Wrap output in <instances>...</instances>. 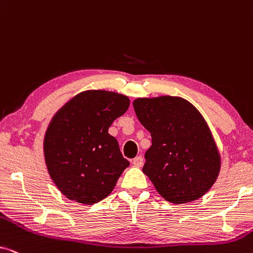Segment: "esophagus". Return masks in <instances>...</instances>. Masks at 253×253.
Returning <instances> with one entry per match:
<instances>
[{
	"label": "esophagus",
	"mask_w": 253,
	"mask_h": 253,
	"mask_svg": "<svg viewBox=\"0 0 253 253\" xmlns=\"http://www.w3.org/2000/svg\"><path fill=\"white\" fill-rule=\"evenodd\" d=\"M143 162H144L143 157H141V155H138V157H136L132 160V165L134 166V167L139 168V167H141V166H143Z\"/></svg>",
	"instance_id": "34e87169"
}]
</instances>
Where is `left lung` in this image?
I'll list each match as a JSON object with an SVG mask.
<instances>
[{
	"label": "left lung",
	"instance_id": "1",
	"mask_svg": "<svg viewBox=\"0 0 253 253\" xmlns=\"http://www.w3.org/2000/svg\"><path fill=\"white\" fill-rule=\"evenodd\" d=\"M134 113L152 136L143 171L172 204L200 198L220 171V154L210 127L191 103L177 96L137 99Z\"/></svg>",
	"mask_w": 253,
	"mask_h": 253
}]
</instances>
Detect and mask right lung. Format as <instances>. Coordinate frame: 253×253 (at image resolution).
I'll return each instance as SVG.
<instances>
[{
  "instance_id": "add662e5",
  "label": "right lung",
  "mask_w": 253,
  "mask_h": 253,
  "mask_svg": "<svg viewBox=\"0 0 253 253\" xmlns=\"http://www.w3.org/2000/svg\"><path fill=\"white\" fill-rule=\"evenodd\" d=\"M129 106L126 95L93 89L79 93L55 114L44 134V160L67 198L93 205L113 191L130 164L108 129Z\"/></svg>"
}]
</instances>
